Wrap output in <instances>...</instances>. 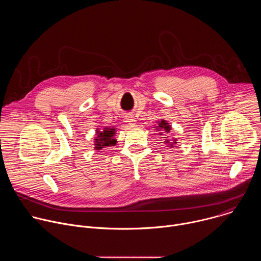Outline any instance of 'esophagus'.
<instances>
[{"label":"esophagus","mask_w":261,"mask_h":261,"mask_svg":"<svg viewBox=\"0 0 261 261\" xmlns=\"http://www.w3.org/2000/svg\"><path fill=\"white\" fill-rule=\"evenodd\" d=\"M125 122L128 123L129 125H134L135 122H136V120H135L133 117H127V118L125 119Z\"/></svg>","instance_id":"34e87169"}]
</instances>
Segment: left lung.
Returning a JSON list of instances; mask_svg holds the SVG:
<instances>
[{"instance_id":"8db88e82","label":"left lung","mask_w":261,"mask_h":261,"mask_svg":"<svg viewBox=\"0 0 261 261\" xmlns=\"http://www.w3.org/2000/svg\"><path fill=\"white\" fill-rule=\"evenodd\" d=\"M156 129L158 131H160V133H159L160 135H165L166 133H169V131L171 130V126L165 120H161V121L158 122V125L156 126ZM163 138H165V141H164L165 143H170V146H172L174 144V142H170V140L166 139V137H163ZM173 141H175V139Z\"/></svg>"}]
</instances>
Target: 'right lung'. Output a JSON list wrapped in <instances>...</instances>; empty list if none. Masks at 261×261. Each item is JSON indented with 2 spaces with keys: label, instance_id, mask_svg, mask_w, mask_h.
Listing matches in <instances>:
<instances>
[{
  "label": "right lung",
  "instance_id": "right-lung-1",
  "mask_svg": "<svg viewBox=\"0 0 261 261\" xmlns=\"http://www.w3.org/2000/svg\"><path fill=\"white\" fill-rule=\"evenodd\" d=\"M97 134L95 137V150L100 151L101 148L109 145H116L117 139L115 138L116 128H104L102 131L96 130Z\"/></svg>",
  "mask_w": 261,
  "mask_h": 261
}]
</instances>
